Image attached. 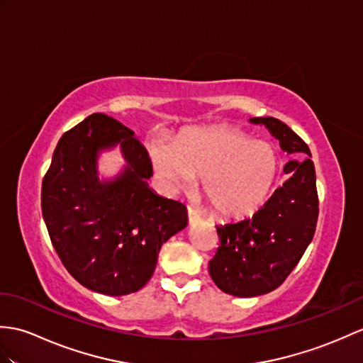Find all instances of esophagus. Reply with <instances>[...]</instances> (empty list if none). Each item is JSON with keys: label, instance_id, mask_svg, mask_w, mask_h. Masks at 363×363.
Returning <instances> with one entry per match:
<instances>
[{"label": "esophagus", "instance_id": "1", "mask_svg": "<svg viewBox=\"0 0 363 363\" xmlns=\"http://www.w3.org/2000/svg\"><path fill=\"white\" fill-rule=\"evenodd\" d=\"M187 213H189V223H190V224H193V223H196V221L201 220V215L196 212L195 208L189 207V208H187Z\"/></svg>", "mask_w": 363, "mask_h": 363}]
</instances>
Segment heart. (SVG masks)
<instances>
[{
  "label": "heart",
  "instance_id": "b5f03b06",
  "mask_svg": "<svg viewBox=\"0 0 363 363\" xmlns=\"http://www.w3.org/2000/svg\"><path fill=\"white\" fill-rule=\"evenodd\" d=\"M159 182L168 191L189 190L201 178V190L223 216L254 213L271 191L278 172L275 150L229 126L187 133L148 145Z\"/></svg>",
  "mask_w": 363,
  "mask_h": 363
}]
</instances>
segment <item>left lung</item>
<instances>
[{"label":"left lung","mask_w":363,"mask_h":363,"mask_svg":"<svg viewBox=\"0 0 363 363\" xmlns=\"http://www.w3.org/2000/svg\"><path fill=\"white\" fill-rule=\"evenodd\" d=\"M250 122L264 125L286 153L306 159L284 165L289 179L254 216L216 225L220 247L208 261V274L218 288L235 297L277 289L313 241L318 218L315 168L305 140L275 117H252Z\"/></svg>","instance_id":"left-lung-1"}]
</instances>
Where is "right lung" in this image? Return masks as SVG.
<instances>
[{"mask_svg":"<svg viewBox=\"0 0 363 363\" xmlns=\"http://www.w3.org/2000/svg\"><path fill=\"white\" fill-rule=\"evenodd\" d=\"M117 143L127 165L114 180L100 182L96 156ZM151 176L147 148L106 114H91L58 140L41 210L55 252L82 286L114 297L142 289L162 244L187 225V208L150 190Z\"/></svg>","mask_w":363,"mask_h":363,"instance_id":"obj_1","label":"right lung"}]
</instances>
